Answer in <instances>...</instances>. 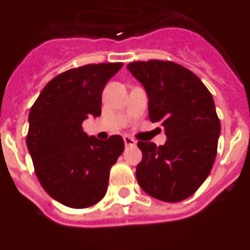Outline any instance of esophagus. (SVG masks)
I'll list each match as a JSON object with an SVG mask.
<instances>
[{
    "label": "esophagus",
    "instance_id": "34e87169",
    "mask_svg": "<svg viewBox=\"0 0 250 250\" xmlns=\"http://www.w3.org/2000/svg\"><path fill=\"white\" fill-rule=\"evenodd\" d=\"M123 141H125V146H135L136 145L135 140L132 137H129V136H125V137H123Z\"/></svg>",
    "mask_w": 250,
    "mask_h": 250
}]
</instances>
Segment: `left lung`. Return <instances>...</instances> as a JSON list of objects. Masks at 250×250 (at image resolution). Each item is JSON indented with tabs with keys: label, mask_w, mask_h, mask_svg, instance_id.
<instances>
[{
	"label": "left lung",
	"mask_w": 250,
	"mask_h": 250,
	"mask_svg": "<svg viewBox=\"0 0 250 250\" xmlns=\"http://www.w3.org/2000/svg\"><path fill=\"white\" fill-rule=\"evenodd\" d=\"M127 68L147 93L150 121L167 138L163 146L137 142V182L154 198L180 202L202 186L215 163L221 125L213 98L192 71L171 61H138Z\"/></svg>",
	"instance_id": "8db88e82"
}]
</instances>
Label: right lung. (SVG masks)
Listing matches in <instances>:
<instances>
[{
    "mask_svg": "<svg viewBox=\"0 0 250 250\" xmlns=\"http://www.w3.org/2000/svg\"><path fill=\"white\" fill-rule=\"evenodd\" d=\"M122 62L85 64L52 79L29 113L26 145L37 178L53 200L71 208L94 206L105 196L110 167L125 142L87 136L83 122L102 114V93Z\"/></svg>",
    "mask_w": 250,
    "mask_h": 250,
    "instance_id": "add662e5",
    "label": "right lung"
}]
</instances>
